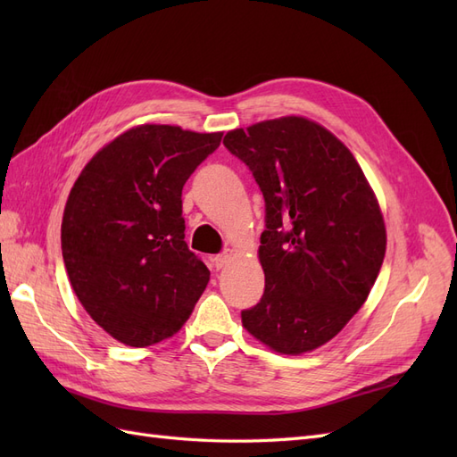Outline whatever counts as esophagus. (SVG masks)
Returning <instances> with one entry per match:
<instances>
[{
    "instance_id": "1",
    "label": "esophagus",
    "mask_w": 457,
    "mask_h": 457,
    "mask_svg": "<svg viewBox=\"0 0 457 457\" xmlns=\"http://www.w3.org/2000/svg\"><path fill=\"white\" fill-rule=\"evenodd\" d=\"M228 262H230V253H228V252H223V253H219V255L213 257V265H215L217 270L225 269V267L228 265Z\"/></svg>"
}]
</instances>
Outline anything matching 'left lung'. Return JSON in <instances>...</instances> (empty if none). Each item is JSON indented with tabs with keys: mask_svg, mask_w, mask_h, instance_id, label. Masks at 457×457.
Instances as JSON below:
<instances>
[{
	"mask_svg": "<svg viewBox=\"0 0 457 457\" xmlns=\"http://www.w3.org/2000/svg\"><path fill=\"white\" fill-rule=\"evenodd\" d=\"M223 145L265 198V292L242 324L276 353L322 347L364 305L383 265L378 198L351 150L307 118L259 121L228 131Z\"/></svg>",
	"mask_w": 457,
	"mask_h": 457,
	"instance_id": "1",
	"label": "left lung"
}]
</instances>
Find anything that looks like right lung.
<instances>
[{
	"label": "right lung",
	"instance_id": "right-lung-1",
	"mask_svg": "<svg viewBox=\"0 0 457 457\" xmlns=\"http://www.w3.org/2000/svg\"><path fill=\"white\" fill-rule=\"evenodd\" d=\"M220 137L145 123L96 152L71 190L61 227L68 278L123 345L177 334L210 282L185 242L181 195Z\"/></svg>",
	"mask_w": 457,
	"mask_h": 457
}]
</instances>
